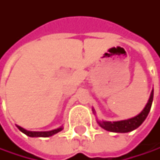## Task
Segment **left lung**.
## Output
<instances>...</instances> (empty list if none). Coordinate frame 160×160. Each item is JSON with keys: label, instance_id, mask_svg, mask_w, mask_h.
I'll return each mask as SVG.
<instances>
[{"label": "left lung", "instance_id": "obj_1", "mask_svg": "<svg viewBox=\"0 0 160 160\" xmlns=\"http://www.w3.org/2000/svg\"><path fill=\"white\" fill-rule=\"evenodd\" d=\"M152 98H153V90L152 91L149 102H147L145 108L142 110V112L140 114H138L133 118L123 120V121H118V122H98V123L102 128H104V130L108 131V132H132V131L135 130V128H137L147 118V116L151 109V107H152Z\"/></svg>", "mask_w": 160, "mask_h": 160}]
</instances>
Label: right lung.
Here are the masks:
<instances>
[{
    "label": "right lung",
    "instance_id": "right-lung-1",
    "mask_svg": "<svg viewBox=\"0 0 160 160\" xmlns=\"http://www.w3.org/2000/svg\"><path fill=\"white\" fill-rule=\"evenodd\" d=\"M17 128H19L22 132H24L25 134H27L28 136H30V137H49V136H52L53 134L58 133V132L62 131V128H57V130L50 131V132H28L19 126H17Z\"/></svg>",
    "mask_w": 160,
    "mask_h": 160
}]
</instances>
